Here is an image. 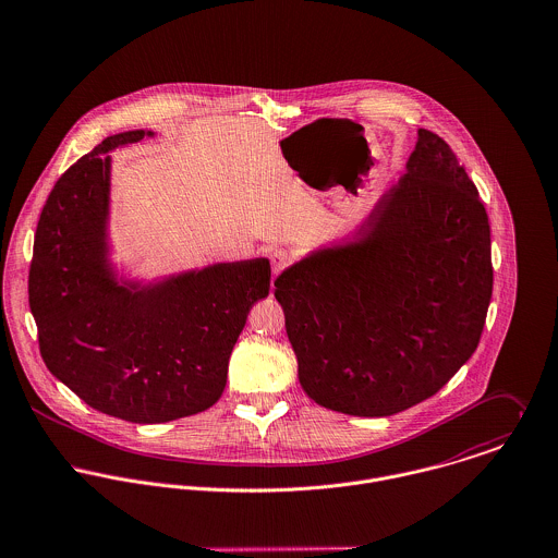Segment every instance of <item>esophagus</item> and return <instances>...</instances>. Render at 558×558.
I'll list each match as a JSON object with an SVG mask.
<instances>
[{
	"instance_id": "esophagus-1",
	"label": "esophagus",
	"mask_w": 558,
	"mask_h": 558,
	"mask_svg": "<svg viewBox=\"0 0 558 558\" xmlns=\"http://www.w3.org/2000/svg\"><path fill=\"white\" fill-rule=\"evenodd\" d=\"M269 260H271V271H274V276H278V274L291 263V254L284 248H276L271 252Z\"/></svg>"
}]
</instances>
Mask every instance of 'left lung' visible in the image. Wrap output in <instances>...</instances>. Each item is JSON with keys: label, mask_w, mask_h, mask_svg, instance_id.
<instances>
[{"label": "left lung", "mask_w": 558, "mask_h": 558, "mask_svg": "<svg viewBox=\"0 0 558 558\" xmlns=\"http://www.w3.org/2000/svg\"><path fill=\"white\" fill-rule=\"evenodd\" d=\"M274 295L316 404L387 417L434 396L475 353L493 298L488 214L451 147L420 128L366 229L287 267Z\"/></svg>", "instance_id": "8db88e82"}]
</instances>
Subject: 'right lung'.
Masks as SVG:
<instances>
[{
  "label": "right lung",
  "instance_id": "1",
  "mask_svg": "<svg viewBox=\"0 0 558 558\" xmlns=\"http://www.w3.org/2000/svg\"><path fill=\"white\" fill-rule=\"evenodd\" d=\"M145 136L154 132L107 136L58 180L36 229L29 308L47 368L83 402L162 424L218 402L250 308L269 295L271 267L260 256L151 282L118 274L109 151Z\"/></svg>",
  "mask_w": 558,
  "mask_h": 558
}]
</instances>
